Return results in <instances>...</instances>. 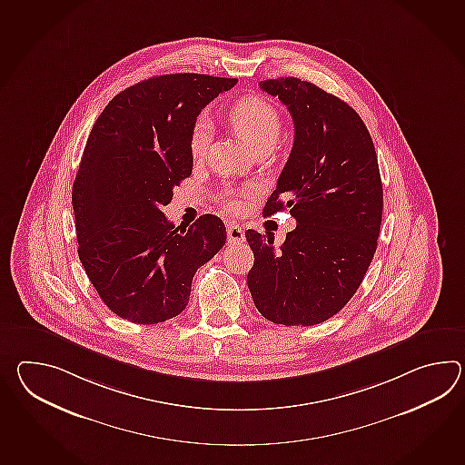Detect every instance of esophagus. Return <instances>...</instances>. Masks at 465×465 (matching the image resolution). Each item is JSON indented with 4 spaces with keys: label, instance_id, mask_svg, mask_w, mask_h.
<instances>
[{
    "label": "esophagus",
    "instance_id": "obj_1",
    "mask_svg": "<svg viewBox=\"0 0 465 465\" xmlns=\"http://www.w3.org/2000/svg\"><path fill=\"white\" fill-rule=\"evenodd\" d=\"M227 237L230 243H243L245 242V232L237 223H228Z\"/></svg>",
    "mask_w": 465,
    "mask_h": 465
}]
</instances>
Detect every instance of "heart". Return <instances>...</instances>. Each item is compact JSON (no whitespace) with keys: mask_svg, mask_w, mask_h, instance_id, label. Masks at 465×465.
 Here are the masks:
<instances>
[{"mask_svg":"<svg viewBox=\"0 0 465 465\" xmlns=\"http://www.w3.org/2000/svg\"><path fill=\"white\" fill-rule=\"evenodd\" d=\"M230 122L237 132L253 150L262 146H275L282 132V120L279 110L269 100L260 96H247L238 100L230 108ZM212 138V126L205 114H200L190 130V153L193 158H202L207 152ZM250 192L230 193L225 196V208L228 212L238 213L242 210V196Z\"/></svg>","mask_w":465,"mask_h":465,"instance_id":"obj_1","label":"heart"}]
</instances>
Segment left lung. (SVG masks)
I'll use <instances>...</instances> for the list:
<instances>
[{
	"mask_svg": "<svg viewBox=\"0 0 465 465\" xmlns=\"http://www.w3.org/2000/svg\"><path fill=\"white\" fill-rule=\"evenodd\" d=\"M289 108L295 138L263 217L289 210L297 227L279 248L247 230L248 289L273 323L309 327L341 312L371 267L382 223L377 153L359 114L293 76L260 82Z\"/></svg>",
	"mask_w": 465,
	"mask_h": 465,
	"instance_id": "left-lung-1",
	"label": "left lung"
}]
</instances>
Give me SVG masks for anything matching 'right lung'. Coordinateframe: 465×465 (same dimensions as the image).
<instances>
[{"instance_id": "right-lung-1", "label": "right lung", "mask_w": 465, "mask_h": 465, "mask_svg": "<svg viewBox=\"0 0 465 465\" xmlns=\"http://www.w3.org/2000/svg\"><path fill=\"white\" fill-rule=\"evenodd\" d=\"M237 78L173 73L116 94L94 122L73 183L78 257L104 305L134 323L185 310L196 270L225 245L227 228L202 215L188 228L162 207L192 175L196 116Z\"/></svg>"}]
</instances>
